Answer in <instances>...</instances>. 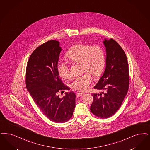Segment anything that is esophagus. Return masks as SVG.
<instances>
[{
    "mask_svg": "<svg viewBox=\"0 0 150 150\" xmlns=\"http://www.w3.org/2000/svg\"><path fill=\"white\" fill-rule=\"evenodd\" d=\"M84 94L85 93L83 92H78V93L76 94V96H82L84 95Z\"/></svg>",
    "mask_w": 150,
    "mask_h": 150,
    "instance_id": "34e87169",
    "label": "esophagus"
}]
</instances>
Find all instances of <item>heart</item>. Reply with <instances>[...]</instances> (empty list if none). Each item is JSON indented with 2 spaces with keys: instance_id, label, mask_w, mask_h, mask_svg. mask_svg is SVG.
I'll list each match as a JSON object with an SVG mask.
<instances>
[{
  "instance_id": "b5f03b06",
  "label": "heart",
  "mask_w": 150,
  "mask_h": 150,
  "mask_svg": "<svg viewBox=\"0 0 150 150\" xmlns=\"http://www.w3.org/2000/svg\"><path fill=\"white\" fill-rule=\"evenodd\" d=\"M65 56L73 62L81 64L82 71H87L74 79L71 87L74 90H87L93 81L89 72L96 77L100 76L105 64L104 52L98 45L91 46L82 43L75 45L68 50ZM57 69L61 77L65 79L71 78V74L66 62L60 61L57 63Z\"/></svg>"
}]
</instances>
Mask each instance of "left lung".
<instances>
[{"mask_svg": "<svg viewBox=\"0 0 150 150\" xmlns=\"http://www.w3.org/2000/svg\"><path fill=\"white\" fill-rule=\"evenodd\" d=\"M103 43L106 51L105 69L94 88L104 92L92 94L90 110L97 117L107 118L120 109L127 93L129 78L127 56L120 45L107 38Z\"/></svg>", "mask_w": 150, "mask_h": 150, "instance_id": "left-lung-1", "label": "left lung"}]
</instances>
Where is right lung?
Instances as JSON below:
<instances>
[{
    "mask_svg": "<svg viewBox=\"0 0 150 150\" xmlns=\"http://www.w3.org/2000/svg\"><path fill=\"white\" fill-rule=\"evenodd\" d=\"M62 48L55 40L43 43L31 54L26 69V88L36 105L48 119L64 123L72 116L76 95L65 93L60 98L57 92L69 89L62 83L57 65Z\"/></svg>",
    "mask_w": 150,
    "mask_h": 150,
    "instance_id": "1",
    "label": "right lung"
}]
</instances>
